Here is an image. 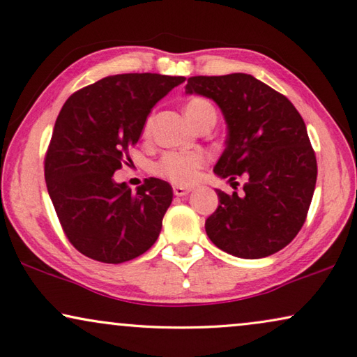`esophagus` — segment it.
Returning <instances> with one entry per match:
<instances>
[{"label":"esophagus","mask_w":357,"mask_h":357,"mask_svg":"<svg viewBox=\"0 0 357 357\" xmlns=\"http://www.w3.org/2000/svg\"><path fill=\"white\" fill-rule=\"evenodd\" d=\"M190 189H187V187H183V185H173V193L176 197H185L189 195Z\"/></svg>","instance_id":"34e87169"}]
</instances>
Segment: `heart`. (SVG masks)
Listing matches in <instances>:
<instances>
[{
    "instance_id": "b5f03b06",
    "label": "heart",
    "mask_w": 357,
    "mask_h": 357,
    "mask_svg": "<svg viewBox=\"0 0 357 357\" xmlns=\"http://www.w3.org/2000/svg\"><path fill=\"white\" fill-rule=\"evenodd\" d=\"M187 119L193 126L206 116L215 115L213 106L207 100L192 98L184 107ZM151 120H146L144 134L150 132ZM206 159L198 151H168L154 164V173L158 176L170 181L174 185H190L199 176L201 168L204 167Z\"/></svg>"
}]
</instances>
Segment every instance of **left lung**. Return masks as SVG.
<instances>
[{
  "mask_svg": "<svg viewBox=\"0 0 357 357\" xmlns=\"http://www.w3.org/2000/svg\"><path fill=\"white\" fill-rule=\"evenodd\" d=\"M185 93L222 109L228 137L213 173L237 176L243 193L217 190L220 204L206 220L212 243L236 257L261 259L300 232L317 183V159L300 112L286 96L245 73L192 76Z\"/></svg>",
  "mask_w": 357,
  "mask_h": 357,
  "instance_id": "1",
  "label": "left lung"
}]
</instances>
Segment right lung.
<instances>
[{"label": "right lung", "instance_id": "obj_1", "mask_svg": "<svg viewBox=\"0 0 357 357\" xmlns=\"http://www.w3.org/2000/svg\"><path fill=\"white\" fill-rule=\"evenodd\" d=\"M184 76L125 73L77 90L57 115L45 156V181L67 238L93 261L121 264L158 241L172 185L145 179L137 192L115 183L146 116Z\"/></svg>", "mask_w": 357, "mask_h": 357}]
</instances>
